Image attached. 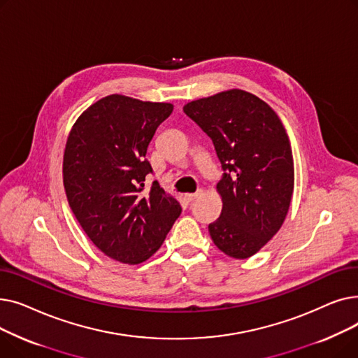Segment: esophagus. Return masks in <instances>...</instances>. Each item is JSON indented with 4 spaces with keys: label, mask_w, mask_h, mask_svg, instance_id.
Returning a JSON list of instances; mask_svg holds the SVG:
<instances>
[{
    "label": "esophagus",
    "mask_w": 358,
    "mask_h": 358,
    "mask_svg": "<svg viewBox=\"0 0 358 358\" xmlns=\"http://www.w3.org/2000/svg\"><path fill=\"white\" fill-rule=\"evenodd\" d=\"M200 194H201V190H199V192H196V193H192V194H185L184 197H185V200H187V201L192 203V201H194Z\"/></svg>",
    "instance_id": "esophagus-1"
}]
</instances>
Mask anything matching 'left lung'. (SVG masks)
Returning <instances> with one entry per match:
<instances>
[{
    "instance_id": "left-lung-1",
    "label": "left lung",
    "mask_w": 358,
    "mask_h": 358,
    "mask_svg": "<svg viewBox=\"0 0 358 358\" xmlns=\"http://www.w3.org/2000/svg\"><path fill=\"white\" fill-rule=\"evenodd\" d=\"M184 113L212 139L223 169L210 236L222 252L248 258L286 219L294 185L289 136L273 108L242 90L192 101Z\"/></svg>"
}]
</instances>
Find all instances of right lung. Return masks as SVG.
I'll return each instance as SVG.
<instances>
[{
    "instance_id": "right-lung-1",
    "label": "right lung",
    "mask_w": 358,
    "mask_h": 358,
    "mask_svg": "<svg viewBox=\"0 0 358 358\" xmlns=\"http://www.w3.org/2000/svg\"><path fill=\"white\" fill-rule=\"evenodd\" d=\"M173 108L113 94L83 113L66 141L69 208L94 245L124 264L152 255L181 213L158 181H145L148 146Z\"/></svg>"
}]
</instances>
